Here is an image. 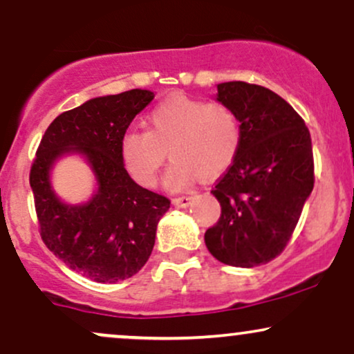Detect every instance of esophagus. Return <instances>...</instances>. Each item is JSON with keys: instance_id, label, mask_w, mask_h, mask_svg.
I'll return each instance as SVG.
<instances>
[{"instance_id": "esophagus-1", "label": "esophagus", "mask_w": 354, "mask_h": 354, "mask_svg": "<svg viewBox=\"0 0 354 354\" xmlns=\"http://www.w3.org/2000/svg\"><path fill=\"white\" fill-rule=\"evenodd\" d=\"M191 200H193V196H191V194H183V196L173 198V205L178 206V208H186V206L191 203Z\"/></svg>"}]
</instances>
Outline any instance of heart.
<instances>
[{
	"instance_id": "b5f03b06",
	"label": "heart",
	"mask_w": 354,
	"mask_h": 354,
	"mask_svg": "<svg viewBox=\"0 0 354 354\" xmlns=\"http://www.w3.org/2000/svg\"><path fill=\"white\" fill-rule=\"evenodd\" d=\"M146 131L128 129L120 140L124 168L141 186H153L166 160L173 163L165 183L183 189L200 174L218 176L234 161L241 145V128L233 109L218 101L173 96L145 118Z\"/></svg>"
}]
</instances>
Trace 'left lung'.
<instances>
[{
  "label": "left lung",
  "instance_id": "8db88e82",
  "mask_svg": "<svg viewBox=\"0 0 354 354\" xmlns=\"http://www.w3.org/2000/svg\"><path fill=\"white\" fill-rule=\"evenodd\" d=\"M216 100L236 115L241 145L211 189L221 216L206 230V248L225 265H266L290 243L315 186L310 131L290 103L259 84L221 83Z\"/></svg>",
  "mask_w": 354,
  "mask_h": 354
}]
</instances>
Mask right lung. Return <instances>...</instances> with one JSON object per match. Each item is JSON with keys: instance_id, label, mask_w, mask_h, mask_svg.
<instances>
[{"instance_id": "1", "label": "right lung", "mask_w": 354, "mask_h": 354, "mask_svg": "<svg viewBox=\"0 0 354 354\" xmlns=\"http://www.w3.org/2000/svg\"><path fill=\"white\" fill-rule=\"evenodd\" d=\"M153 98L148 89H131L61 113L44 131L31 165L43 243L68 268L96 283L123 281L145 266L158 221L171 205L133 181L120 156L121 136ZM68 151L83 152L99 178L100 188L86 205H64L49 186L52 161Z\"/></svg>"}]
</instances>
